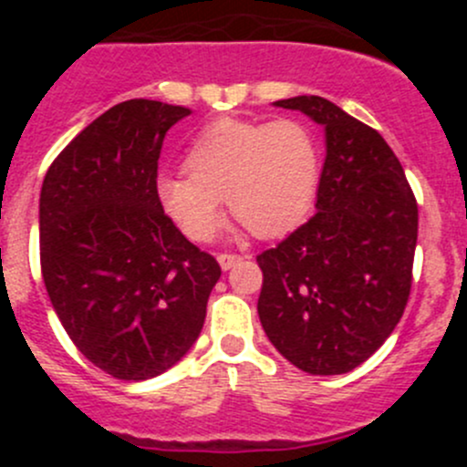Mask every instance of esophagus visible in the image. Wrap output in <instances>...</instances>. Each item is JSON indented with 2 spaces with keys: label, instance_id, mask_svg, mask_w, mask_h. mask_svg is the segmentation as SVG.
Instances as JSON below:
<instances>
[{
  "label": "esophagus",
  "instance_id": "esophagus-1",
  "mask_svg": "<svg viewBox=\"0 0 467 467\" xmlns=\"http://www.w3.org/2000/svg\"><path fill=\"white\" fill-rule=\"evenodd\" d=\"M216 262H219V266L223 268V271H230V268L237 266V264L242 262V257L230 255V253H221V255H216Z\"/></svg>",
  "mask_w": 467,
  "mask_h": 467
}]
</instances>
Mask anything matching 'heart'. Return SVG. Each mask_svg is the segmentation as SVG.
<instances>
[{"label": "heart", "mask_w": 467, "mask_h": 467, "mask_svg": "<svg viewBox=\"0 0 467 467\" xmlns=\"http://www.w3.org/2000/svg\"><path fill=\"white\" fill-rule=\"evenodd\" d=\"M187 176H160L158 201L194 242L221 225V201L262 239L303 223L317 199L321 150L300 121L225 119L205 126L185 153Z\"/></svg>", "instance_id": "1"}]
</instances>
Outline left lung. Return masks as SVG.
Here are the masks:
<instances>
[{
  "instance_id": "1",
  "label": "left lung",
  "mask_w": 467,
  "mask_h": 467,
  "mask_svg": "<svg viewBox=\"0 0 467 467\" xmlns=\"http://www.w3.org/2000/svg\"><path fill=\"white\" fill-rule=\"evenodd\" d=\"M325 130L317 214L271 251L257 314L268 341L309 375L364 364L402 318L418 205L384 138L323 97L282 99Z\"/></svg>"
}]
</instances>
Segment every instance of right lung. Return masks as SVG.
Segmentation results:
<instances>
[{
	"label": "right lung",
	"mask_w": 467,
	"mask_h": 467,
	"mask_svg": "<svg viewBox=\"0 0 467 467\" xmlns=\"http://www.w3.org/2000/svg\"><path fill=\"white\" fill-rule=\"evenodd\" d=\"M190 112L150 99L117 103L60 150L42 182L47 294L74 346L117 379L176 366L221 277L155 192L164 135Z\"/></svg>",
	"instance_id": "right-lung-1"
}]
</instances>
